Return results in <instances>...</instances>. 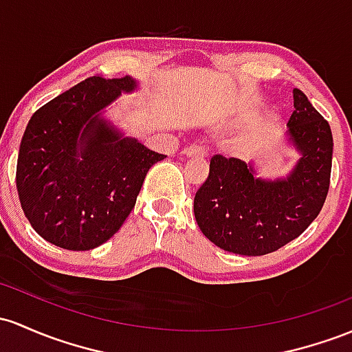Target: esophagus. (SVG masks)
<instances>
[{"label": "esophagus", "mask_w": 352, "mask_h": 352, "mask_svg": "<svg viewBox=\"0 0 352 352\" xmlns=\"http://www.w3.org/2000/svg\"><path fill=\"white\" fill-rule=\"evenodd\" d=\"M182 153L187 158H199V157L206 155V150L200 148V146H197V145H190V146H187V148H184Z\"/></svg>", "instance_id": "obj_1"}]
</instances>
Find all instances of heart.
Here are the masks:
<instances>
[{"mask_svg": "<svg viewBox=\"0 0 352 352\" xmlns=\"http://www.w3.org/2000/svg\"><path fill=\"white\" fill-rule=\"evenodd\" d=\"M237 123H239V118H235V120H232V122H230V125H237ZM256 144H257V138L245 137V138H242L241 142H237L234 148L237 150L239 153H249L250 150H252L254 146H256Z\"/></svg>", "mask_w": 352, "mask_h": 352, "instance_id": "1", "label": "heart"}]
</instances>
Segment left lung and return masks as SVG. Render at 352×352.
<instances>
[{
	"label": "left lung",
	"mask_w": 352,
	"mask_h": 352,
	"mask_svg": "<svg viewBox=\"0 0 352 352\" xmlns=\"http://www.w3.org/2000/svg\"><path fill=\"white\" fill-rule=\"evenodd\" d=\"M287 140L299 160L285 179H261L252 164L214 155L194 199L195 220L210 242L241 256H265L299 237L326 202L333 133L307 96L294 88Z\"/></svg>",
	"instance_id": "obj_1"
}]
</instances>
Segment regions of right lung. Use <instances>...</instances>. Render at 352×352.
Returning a JSON list of instances; mask_svg holds the SVG:
<instances>
[{
  "label": "right lung",
  "instance_id": "obj_1",
  "mask_svg": "<svg viewBox=\"0 0 352 352\" xmlns=\"http://www.w3.org/2000/svg\"><path fill=\"white\" fill-rule=\"evenodd\" d=\"M137 88L132 76L95 75L33 113L16 165L21 208L45 241L90 250L113 237L146 172L165 155L125 137L102 110Z\"/></svg>",
  "mask_w": 352,
  "mask_h": 352
}]
</instances>
